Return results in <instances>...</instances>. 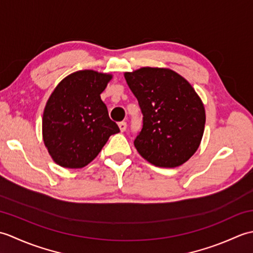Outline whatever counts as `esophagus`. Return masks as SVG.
<instances>
[{
	"mask_svg": "<svg viewBox=\"0 0 253 253\" xmlns=\"http://www.w3.org/2000/svg\"><path fill=\"white\" fill-rule=\"evenodd\" d=\"M118 127H120V130L122 132H124V131L126 130V128H127V124L125 122H121V123H118Z\"/></svg>",
	"mask_w": 253,
	"mask_h": 253,
	"instance_id": "1",
	"label": "esophagus"
}]
</instances>
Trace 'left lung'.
<instances>
[{
    "label": "left lung",
    "mask_w": 253,
    "mask_h": 253,
    "mask_svg": "<svg viewBox=\"0 0 253 253\" xmlns=\"http://www.w3.org/2000/svg\"><path fill=\"white\" fill-rule=\"evenodd\" d=\"M143 114L135 139L141 157L159 168L187 162L200 146L206 110L196 90L169 68L141 67L124 74Z\"/></svg>",
    "instance_id": "obj_1"
}]
</instances>
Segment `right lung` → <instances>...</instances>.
I'll list each match as a JSON object with an SVG mask.
<instances>
[{
	"instance_id": "obj_1",
	"label": "right lung",
	"mask_w": 253,
	"mask_h": 253,
	"mask_svg": "<svg viewBox=\"0 0 253 253\" xmlns=\"http://www.w3.org/2000/svg\"><path fill=\"white\" fill-rule=\"evenodd\" d=\"M112 78L111 74L84 69L68 75L53 90L43 111L42 137L57 165L84 168L110 136L120 132L100 96Z\"/></svg>"
}]
</instances>
